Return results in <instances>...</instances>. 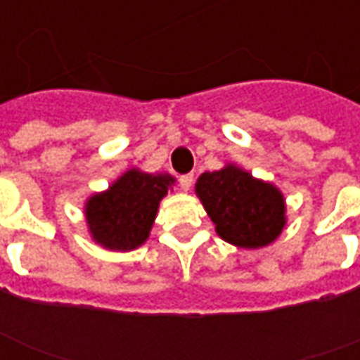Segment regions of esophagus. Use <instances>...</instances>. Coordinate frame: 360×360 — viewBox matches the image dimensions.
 Segmentation results:
<instances>
[{"mask_svg":"<svg viewBox=\"0 0 360 360\" xmlns=\"http://www.w3.org/2000/svg\"><path fill=\"white\" fill-rule=\"evenodd\" d=\"M193 181H195V177H193L191 173H188V175H181L179 177L181 188H183V191H188V188L193 187Z\"/></svg>","mask_w":360,"mask_h":360,"instance_id":"34e87169","label":"esophagus"}]
</instances>
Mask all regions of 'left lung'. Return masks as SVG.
Returning <instances> with one entry per match:
<instances>
[{"label":"left lung","mask_w":360,"mask_h":360,"mask_svg":"<svg viewBox=\"0 0 360 360\" xmlns=\"http://www.w3.org/2000/svg\"><path fill=\"white\" fill-rule=\"evenodd\" d=\"M196 196L224 241L241 249H260L279 237L285 227V198L271 183L255 179L249 172L227 164L202 173Z\"/></svg>","instance_id":"obj_1"}]
</instances>
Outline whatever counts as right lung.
I'll list each match as a JSON object with an SVG mask.
<instances>
[{"label":"right lung","instance_id":"add662e5","mask_svg":"<svg viewBox=\"0 0 360 360\" xmlns=\"http://www.w3.org/2000/svg\"><path fill=\"white\" fill-rule=\"evenodd\" d=\"M175 183L167 173L129 169L108 191L86 200L84 216L98 245L110 250H133L148 239L160 200Z\"/></svg>","mask_w":360,"mask_h":360}]
</instances>
